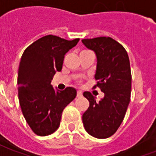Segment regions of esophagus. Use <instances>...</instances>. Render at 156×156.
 <instances>
[{
    "mask_svg": "<svg viewBox=\"0 0 156 156\" xmlns=\"http://www.w3.org/2000/svg\"><path fill=\"white\" fill-rule=\"evenodd\" d=\"M82 95H83V92L82 91H78V93H77V97L78 98H80V97H82Z\"/></svg>",
    "mask_w": 156,
    "mask_h": 156,
    "instance_id": "34e87169",
    "label": "esophagus"
}]
</instances>
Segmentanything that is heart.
Listing matches in <instances>:
<instances>
[{"label": "heart", "mask_w": 156, "mask_h": 156, "mask_svg": "<svg viewBox=\"0 0 156 156\" xmlns=\"http://www.w3.org/2000/svg\"><path fill=\"white\" fill-rule=\"evenodd\" d=\"M83 51H81V52H83Z\"/></svg>", "instance_id": "b5f03b06"}]
</instances>
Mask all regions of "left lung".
Segmentation results:
<instances>
[{"instance_id": "left-lung-1", "label": "left lung", "mask_w": 156, "mask_h": 156, "mask_svg": "<svg viewBox=\"0 0 156 156\" xmlns=\"http://www.w3.org/2000/svg\"><path fill=\"white\" fill-rule=\"evenodd\" d=\"M82 42L96 54L97 83L94 88L98 87L105 94L104 98L96 101L90 92L83 93L89 107L83 115V123L90 135L106 139L120 126L130 101L129 59L124 47L111 37L83 39Z\"/></svg>"}]
</instances>
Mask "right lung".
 Here are the masks:
<instances>
[{
    "instance_id": "right-lung-1",
    "label": "right lung",
    "mask_w": 156,
    "mask_h": 156,
    "mask_svg": "<svg viewBox=\"0 0 156 156\" xmlns=\"http://www.w3.org/2000/svg\"><path fill=\"white\" fill-rule=\"evenodd\" d=\"M78 41L45 36L22 54L17 77L19 103L27 123L37 135H49L58 129L63 109L77 95L72 87L56 91L51 81L62 70L65 54Z\"/></svg>"
}]
</instances>
